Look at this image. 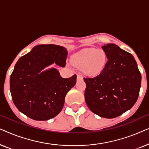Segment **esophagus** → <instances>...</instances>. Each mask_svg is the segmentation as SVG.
<instances>
[{
    "label": "esophagus",
    "mask_w": 149,
    "mask_h": 149,
    "mask_svg": "<svg viewBox=\"0 0 149 149\" xmlns=\"http://www.w3.org/2000/svg\"><path fill=\"white\" fill-rule=\"evenodd\" d=\"M83 79V76L81 74L77 75V80H82Z\"/></svg>",
    "instance_id": "esophagus-1"
}]
</instances>
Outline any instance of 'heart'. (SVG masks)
<instances>
[{"label":"heart","mask_w":149,"mask_h":149,"mask_svg":"<svg viewBox=\"0 0 149 149\" xmlns=\"http://www.w3.org/2000/svg\"><path fill=\"white\" fill-rule=\"evenodd\" d=\"M72 64L91 76H95L104 70L107 63V56L102 49L87 48L74 54L71 58Z\"/></svg>","instance_id":"b5f03b06"}]
</instances>
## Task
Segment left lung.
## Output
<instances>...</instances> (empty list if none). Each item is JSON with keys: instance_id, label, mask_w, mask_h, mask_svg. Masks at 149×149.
<instances>
[{"instance_id": "1", "label": "left lung", "mask_w": 149, "mask_h": 149, "mask_svg": "<svg viewBox=\"0 0 149 149\" xmlns=\"http://www.w3.org/2000/svg\"><path fill=\"white\" fill-rule=\"evenodd\" d=\"M107 64L97 76L83 78L87 107L100 117L112 119L131 109L137 101L141 74L133 56L115 44L102 47Z\"/></svg>"}]
</instances>
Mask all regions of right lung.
<instances>
[{
    "mask_svg": "<svg viewBox=\"0 0 149 149\" xmlns=\"http://www.w3.org/2000/svg\"><path fill=\"white\" fill-rule=\"evenodd\" d=\"M67 56L62 46L39 45L19 59L10 77V91L20 112L36 121H46L60 113L77 75L63 79L55 68L41 70L53 63L64 67Z\"/></svg>",
    "mask_w": 149,
    "mask_h": 149,
    "instance_id": "obj_1",
    "label": "right lung"
}]
</instances>
